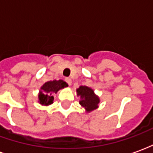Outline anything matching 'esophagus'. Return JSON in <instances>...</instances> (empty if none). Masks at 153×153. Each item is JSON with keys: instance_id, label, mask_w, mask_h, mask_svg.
<instances>
[{"instance_id": "1", "label": "esophagus", "mask_w": 153, "mask_h": 153, "mask_svg": "<svg viewBox=\"0 0 153 153\" xmlns=\"http://www.w3.org/2000/svg\"><path fill=\"white\" fill-rule=\"evenodd\" d=\"M65 82H66L69 85H71V83H72V80H71V79H70V78H66V79H65Z\"/></svg>"}]
</instances>
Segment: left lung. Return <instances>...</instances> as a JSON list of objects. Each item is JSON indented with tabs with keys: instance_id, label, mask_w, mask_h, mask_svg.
<instances>
[{
	"instance_id": "1",
	"label": "left lung",
	"mask_w": 153,
	"mask_h": 153,
	"mask_svg": "<svg viewBox=\"0 0 153 153\" xmlns=\"http://www.w3.org/2000/svg\"><path fill=\"white\" fill-rule=\"evenodd\" d=\"M78 96L80 97V105L83 106L87 111L96 109L99 103V98L94 94L93 90L87 86H80L77 89Z\"/></svg>"
}]
</instances>
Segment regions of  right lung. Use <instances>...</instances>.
Masks as SVG:
<instances>
[{"instance_id": "add662e5", "label": "right lung", "mask_w": 153, "mask_h": 153, "mask_svg": "<svg viewBox=\"0 0 153 153\" xmlns=\"http://www.w3.org/2000/svg\"><path fill=\"white\" fill-rule=\"evenodd\" d=\"M67 86V83L63 80H53L45 83L41 88L42 91L38 95L39 102L42 105H50L53 102V93H56L57 91Z\"/></svg>"}]
</instances>
